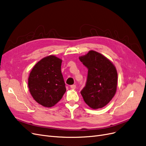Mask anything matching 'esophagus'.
I'll return each instance as SVG.
<instances>
[{"label":"esophagus","instance_id":"esophagus-1","mask_svg":"<svg viewBox=\"0 0 146 146\" xmlns=\"http://www.w3.org/2000/svg\"><path fill=\"white\" fill-rule=\"evenodd\" d=\"M76 88V86L75 85H72L70 86V88L72 89V90H75Z\"/></svg>","mask_w":146,"mask_h":146}]
</instances>
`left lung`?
Segmentation results:
<instances>
[{
  "label": "left lung",
  "instance_id": "left-lung-1",
  "mask_svg": "<svg viewBox=\"0 0 146 146\" xmlns=\"http://www.w3.org/2000/svg\"><path fill=\"white\" fill-rule=\"evenodd\" d=\"M79 60L88 69L86 85L80 92L82 97L91 109L102 108L116 92V67L104 55L93 50L79 56Z\"/></svg>",
  "mask_w": 146,
  "mask_h": 146
}]
</instances>
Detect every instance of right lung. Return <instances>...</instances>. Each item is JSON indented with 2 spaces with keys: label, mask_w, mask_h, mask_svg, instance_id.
<instances>
[{
  "label": "right lung",
  "mask_w": 146,
  "mask_h": 146,
  "mask_svg": "<svg viewBox=\"0 0 146 146\" xmlns=\"http://www.w3.org/2000/svg\"><path fill=\"white\" fill-rule=\"evenodd\" d=\"M61 63V59L50 55L38 61L30 72L29 91L33 99L42 106L53 107L66 91Z\"/></svg>",
  "instance_id": "obj_1"
}]
</instances>
